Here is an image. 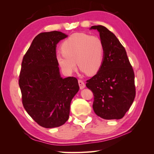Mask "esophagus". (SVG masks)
<instances>
[{
  "mask_svg": "<svg viewBox=\"0 0 154 154\" xmlns=\"http://www.w3.org/2000/svg\"><path fill=\"white\" fill-rule=\"evenodd\" d=\"M78 85H79V86H80V89H83V88L85 87V83L83 82L82 80H78Z\"/></svg>",
  "mask_w": 154,
  "mask_h": 154,
  "instance_id": "esophagus-1",
  "label": "esophagus"
}]
</instances>
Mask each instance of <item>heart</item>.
Masks as SVG:
<instances>
[{"mask_svg": "<svg viewBox=\"0 0 154 154\" xmlns=\"http://www.w3.org/2000/svg\"><path fill=\"white\" fill-rule=\"evenodd\" d=\"M61 50L62 53L57 54L56 58L60 68L67 74H72L77 63L83 72L93 75L100 69L104 60V44L96 35L74 33L63 42Z\"/></svg>", "mask_w": 154, "mask_h": 154, "instance_id": "heart-1", "label": "heart"}]
</instances>
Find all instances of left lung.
<instances>
[{"mask_svg": "<svg viewBox=\"0 0 154 154\" xmlns=\"http://www.w3.org/2000/svg\"><path fill=\"white\" fill-rule=\"evenodd\" d=\"M91 29L99 31L105 48L102 66L86 83L94 95L93 109L103 119H122L136 96L133 68L125 48L113 32L100 25Z\"/></svg>", "mask_w": 154, "mask_h": 154, "instance_id": "left-lung-1", "label": "left lung"}]
</instances>
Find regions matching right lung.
<instances>
[{
	"instance_id": "1",
	"label": "right lung",
	"mask_w": 154,
	"mask_h": 154,
	"mask_svg": "<svg viewBox=\"0 0 154 154\" xmlns=\"http://www.w3.org/2000/svg\"><path fill=\"white\" fill-rule=\"evenodd\" d=\"M67 35L44 32L32 40L22 60L18 84L25 110L40 126L50 128L66 123L70 105L79 91L74 77L62 78L57 61V44Z\"/></svg>"
}]
</instances>
